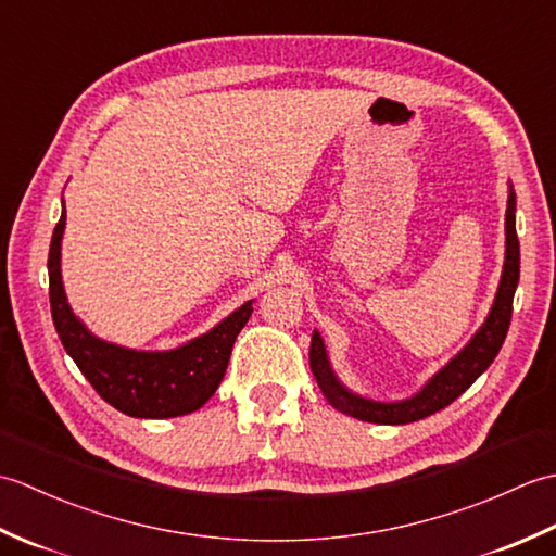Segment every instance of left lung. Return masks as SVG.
<instances>
[{"mask_svg":"<svg viewBox=\"0 0 556 556\" xmlns=\"http://www.w3.org/2000/svg\"><path fill=\"white\" fill-rule=\"evenodd\" d=\"M516 195L509 193V205H506V260H504V271L500 281L497 299H494L492 311L488 315L485 325L480 327V332L470 339V344L458 353V356L437 372L432 380L425 384L420 392L399 401V404H380V401L361 399L356 394L346 392L344 387L339 384L332 368L327 363V353L320 334H313L311 341V370L317 380V387L323 389L325 399L329 406L337 410L346 413L358 420L368 422H380V425H404L420 418H428L432 413L442 410L444 406L452 404L466 389L473 384L478 377L490 368V363L497 356L506 332H509L511 325V311H514V293L518 287V275H521V248H518V236H516Z\"/></svg>","mask_w":556,"mask_h":556,"instance_id":"8db88e82","label":"left lung"}]
</instances>
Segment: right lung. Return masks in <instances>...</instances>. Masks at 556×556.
<instances>
[{
    "label": "right lung",
    "instance_id": "add662e5",
    "mask_svg": "<svg viewBox=\"0 0 556 556\" xmlns=\"http://www.w3.org/2000/svg\"><path fill=\"white\" fill-rule=\"evenodd\" d=\"M66 215L59 217L47 269H50V308L54 329L78 370L92 389L116 410L134 418H174L193 413L217 392L227 372L233 341L239 337L253 301L243 303L227 320L186 346L162 353L131 351L92 337L71 313L59 271Z\"/></svg>",
    "mask_w": 556,
    "mask_h": 556
}]
</instances>
